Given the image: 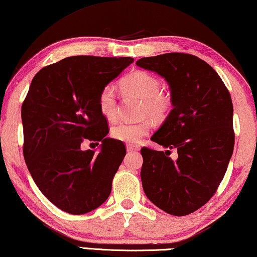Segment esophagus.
<instances>
[{"label":"esophagus","instance_id":"34e87169","mask_svg":"<svg viewBox=\"0 0 257 257\" xmlns=\"http://www.w3.org/2000/svg\"><path fill=\"white\" fill-rule=\"evenodd\" d=\"M127 150L129 152L139 151L140 150V147H139V145H135V144H129V145H127Z\"/></svg>","mask_w":257,"mask_h":257}]
</instances>
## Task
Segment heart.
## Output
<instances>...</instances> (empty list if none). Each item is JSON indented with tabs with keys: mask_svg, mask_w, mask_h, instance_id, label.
I'll use <instances>...</instances> for the list:
<instances>
[{
	"mask_svg": "<svg viewBox=\"0 0 257 257\" xmlns=\"http://www.w3.org/2000/svg\"><path fill=\"white\" fill-rule=\"evenodd\" d=\"M120 86L127 93L142 99L141 116H149L155 121H162L170 112V95L160 91V80L149 72L143 70L130 72L121 80ZM98 107L101 115L107 120H115L117 116V102L113 86L106 85L99 92ZM150 129L151 123L147 118L139 122H120L113 125L110 135L113 139L124 143H139L142 137L150 133Z\"/></svg>",
	"mask_w": 257,
	"mask_h": 257,
	"instance_id": "1",
	"label": "heart"
}]
</instances>
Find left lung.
I'll use <instances>...</instances> for the list:
<instances>
[{
    "instance_id": "left-lung-1",
    "label": "left lung",
    "mask_w": 257,
    "mask_h": 257,
    "mask_svg": "<svg viewBox=\"0 0 257 257\" xmlns=\"http://www.w3.org/2000/svg\"><path fill=\"white\" fill-rule=\"evenodd\" d=\"M166 79L173 109L151 141L167 151L142 148L141 179L149 200L173 216L196 211L223 180L234 148L233 105L219 75L185 53L143 57L136 62ZM170 150L178 152L174 161Z\"/></svg>"
}]
</instances>
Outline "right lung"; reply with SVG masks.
Masks as SVG:
<instances>
[{
    "mask_svg": "<svg viewBox=\"0 0 257 257\" xmlns=\"http://www.w3.org/2000/svg\"><path fill=\"white\" fill-rule=\"evenodd\" d=\"M133 62V57L70 56L32 79L22 106L23 153L38 188L63 211L87 213L109 196L125 148L106 137L98 95ZM85 139L102 142L98 154L80 149Z\"/></svg>",
    "mask_w": 257,
    "mask_h": 257,
    "instance_id": "obj_1",
    "label": "right lung"
}]
</instances>
